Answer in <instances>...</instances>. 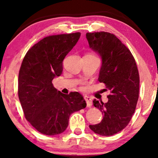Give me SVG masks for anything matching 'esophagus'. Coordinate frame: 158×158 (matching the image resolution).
Wrapping results in <instances>:
<instances>
[{
    "label": "esophagus",
    "mask_w": 158,
    "mask_h": 158,
    "mask_svg": "<svg viewBox=\"0 0 158 158\" xmlns=\"http://www.w3.org/2000/svg\"><path fill=\"white\" fill-rule=\"evenodd\" d=\"M84 98H85V100L86 101V103H87V106L88 107H91L92 106V99L90 98V97H88L87 96H84Z\"/></svg>",
    "instance_id": "34e87169"
}]
</instances>
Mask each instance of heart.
<instances>
[{
  "label": "heart",
  "instance_id": "heart-1",
  "mask_svg": "<svg viewBox=\"0 0 158 158\" xmlns=\"http://www.w3.org/2000/svg\"><path fill=\"white\" fill-rule=\"evenodd\" d=\"M88 55H90V54H88Z\"/></svg>",
  "mask_w": 158,
  "mask_h": 158
}]
</instances>
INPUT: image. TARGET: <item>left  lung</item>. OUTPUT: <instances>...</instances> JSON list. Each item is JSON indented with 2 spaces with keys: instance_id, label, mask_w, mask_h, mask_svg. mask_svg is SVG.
Wrapping results in <instances>:
<instances>
[{
  "instance_id": "obj_1",
  "label": "left lung",
  "mask_w": 158,
  "mask_h": 158,
  "mask_svg": "<svg viewBox=\"0 0 158 158\" xmlns=\"http://www.w3.org/2000/svg\"><path fill=\"white\" fill-rule=\"evenodd\" d=\"M86 38L102 59L98 81L111 93L106 103L94 101L103 117L99 124L89 127L98 135L111 136L124 129L135 113L139 98V71L130 50L114 34L88 32Z\"/></svg>"
}]
</instances>
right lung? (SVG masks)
<instances>
[{
    "mask_svg": "<svg viewBox=\"0 0 158 158\" xmlns=\"http://www.w3.org/2000/svg\"><path fill=\"white\" fill-rule=\"evenodd\" d=\"M80 36V32L46 36L23 57L19 73V98L26 119L43 135L62 133L70 114L86 107L78 92L62 94L52 84L54 77L62 74V61Z\"/></svg>",
    "mask_w": 158,
    "mask_h": 158,
    "instance_id": "add662e5",
    "label": "right lung"
}]
</instances>
